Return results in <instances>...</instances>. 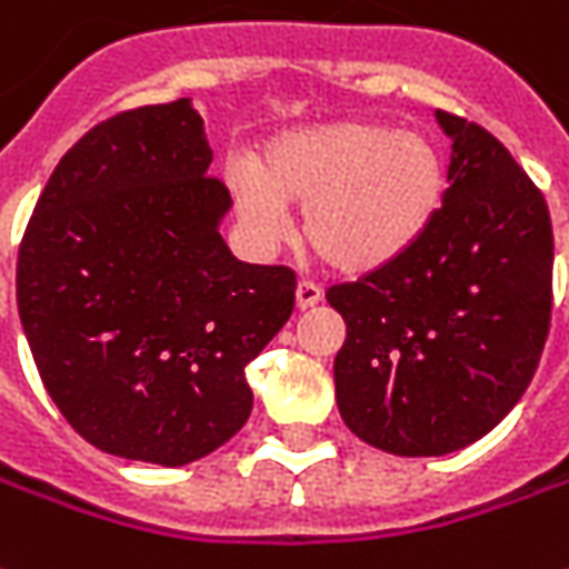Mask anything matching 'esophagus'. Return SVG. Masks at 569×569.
I'll return each mask as SVG.
<instances>
[{"mask_svg": "<svg viewBox=\"0 0 569 569\" xmlns=\"http://www.w3.org/2000/svg\"><path fill=\"white\" fill-rule=\"evenodd\" d=\"M317 301H320V286L301 280V283L296 286V308H299V311H308V308H315Z\"/></svg>", "mask_w": 569, "mask_h": 569, "instance_id": "1", "label": "esophagus"}]
</instances>
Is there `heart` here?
Returning a JSON list of instances; mask_svg holds the SVG:
<instances>
[{"label": "heart", "mask_w": 569, "mask_h": 569, "mask_svg": "<svg viewBox=\"0 0 569 569\" xmlns=\"http://www.w3.org/2000/svg\"><path fill=\"white\" fill-rule=\"evenodd\" d=\"M239 220L261 246L289 236V204L301 208L311 252L346 277L392 268L423 242L442 214L448 168L417 130L336 118L277 133L254 164H233Z\"/></svg>", "instance_id": "1"}]
</instances>
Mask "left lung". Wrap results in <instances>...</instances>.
<instances>
[{"instance_id":"left-lung-1","label":"left lung","mask_w":569,"mask_h":569,"mask_svg":"<svg viewBox=\"0 0 569 569\" xmlns=\"http://www.w3.org/2000/svg\"><path fill=\"white\" fill-rule=\"evenodd\" d=\"M451 139L442 214L392 268L333 286L346 320L336 405L358 439L439 458L496 430L527 392L551 320L542 192L489 130L436 111Z\"/></svg>"}]
</instances>
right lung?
Listing matches in <instances>:
<instances>
[{
    "label": "right lung",
    "instance_id": "add662e5",
    "mask_svg": "<svg viewBox=\"0 0 569 569\" xmlns=\"http://www.w3.org/2000/svg\"><path fill=\"white\" fill-rule=\"evenodd\" d=\"M192 99L96 123L42 189L18 315L42 386L90 446L183 467L252 415L246 365L283 330L296 273L236 261L233 208Z\"/></svg>",
    "mask_w": 569,
    "mask_h": 569
}]
</instances>
